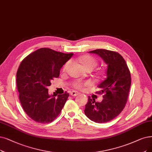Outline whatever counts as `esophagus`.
Segmentation results:
<instances>
[{
    "label": "esophagus",
    "mask_w": 152,
    "mask_h": 152,
    "mask_svg": "<svg viewBox=\"0 0 152 152\" xmlns=\"http://www.w3.org/2000/svg\"><path fill=\"white\" fill-rule=\"evenodd\" d=\"M79 94H80L79 93L75 92V91H72V92H70V95L72 96H77L78 95H79Z\"/></svg>",
    "instance_id": "1"
}]
</instances>
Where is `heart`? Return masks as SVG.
<instances>
[{
  "mask_svg": "<svg viewBox=\"0 0 152 152\" xmlns=\"http://www.w3.org/2000/svg\"><path fill=\"white\" fill-rule=\"evenodd\" d=\"M80 62L86 69H89V68L94 69L97 65V64H98V62H97L96 59L91 56H83L80 59ZM68 65H69V63H66L64 65V70H66ZM92 82L90 81H86V82L76 81L73 83L72 86L73 87L76 89H82L85 87H89L90 86H92Z\"/></svg>",
  "mask_w": 152,
  "mask_h": 152,
  "instance_id": "1",
  "label": "heart"
}]
</instances>
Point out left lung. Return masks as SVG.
I'll list each match as a JSON object with an SVG mask.
<instances>
[{"label":"left lung","mask_w":152,"mask_h":152,"mask_svg":"<svg viewBox=\"0 0 152 152\" xmlns=\"http://www.w3.org/2000/svg\"><path fill=\"white\" fill-rule=\"evenodd\" d=\"M101 57L108 65L107 78L99 85L103 94L101 102L88 96L84 110L85 114L92 121L102 124L108 122L122 112L128 100L131 86V75L123 57L118 52L105 49H96L89 52Z\"/></svg>","instance_id":"8db88e82"}]
</instances>
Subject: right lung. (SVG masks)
I'll return each instance as SVG.
<instances>
[{
    "label": "right lung",
    "mask_w": 152,
    "mask_h": 152,
    "mask_svg": "<svg viewBox=\"0 0 152 152\" xmlns=\"http://www.w3.org/2000/svg\"><path fill=\"white\" fill-rule=\"evenodd\" d=\"M74 55L41 48L21 62L17 72V87L24 112L36 122L48 124L61 112L69 94L49 95L47 87L58 78L63 65Z\"/></svg>",
    "instance_id": "obj_1"
}]
</instances>
